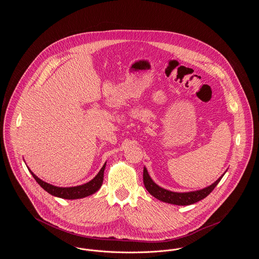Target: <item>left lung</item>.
<instances>
[{"label":"left lung","instance_id":"8db88e82","mask_svg":"<svg viewBox=\"0 0 259 259\" xmlns=\"http://www.w3.org/2000/svg\"><path fill=\"white\" fill-rule=\"evenodd\" d=\"M223 176L224 174L215 183L200 190L190 191V192H174L170 190H166L158 186L156 184H154L150 179V177L148 176L147 168L144 167V185L152 196H154L155 198L161 201L171 203V204H177V205H189L205 198L214 189V187L219 185Z\"/></svg>","mask_w":259,"mask_h":259}]
</instances>
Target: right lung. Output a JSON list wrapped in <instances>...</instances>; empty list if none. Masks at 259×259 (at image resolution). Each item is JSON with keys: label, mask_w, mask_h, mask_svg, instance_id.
<instances>
[{"label": "right lung", "mask_w": 259, "mask_h": 259, "mask_svg": "<svg viewBox=\"0 0 259 259\" xmlns=\"http://www.w3.org/2000/svg\"><path fill=\"white\" fill-rule=\"evenodd\" d=\"M105 167H106V163L104 164V166L102 167L100 172L95 177V179H93L88 184L74 186V187H58L55 185L47 184V183L42 182L41 180H39L37 176H35L30 169L29 170L32 174V176L34 177V179L36 180L37 184L50 194L55 195L57 197L65 198V199H76V198H82V197L89 196L100 189V187L103 185V181H104Z\"/></svg>", "instance_id": "1"}]
</instances>
